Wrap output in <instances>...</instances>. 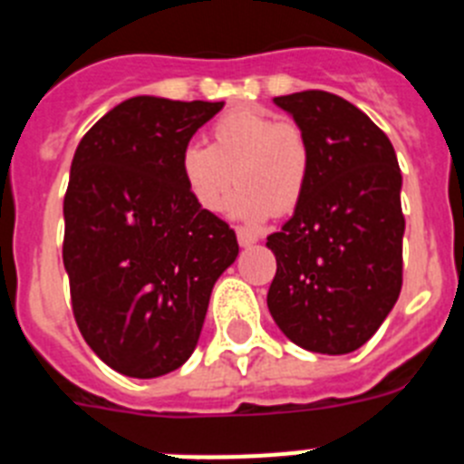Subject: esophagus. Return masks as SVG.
Here are the masks:
<instances>
[{
	"label": "esophagus",
	"instance_id": "obj_1",
	"mask_svg": "<svg viewBox=\"0 0 464 464\" xmlns=\"http://www.w3.org/2000/svg\"><path fill=\"white\" fill-rule=\"evenodd\" d=\"M237 239H239V246H253V244H257V239H260V235H257V232H253V229H248V227H239L237 229Z\"/></svg>",
	"mask_w": 464,
	"mask_h": 464
}]
</instances>
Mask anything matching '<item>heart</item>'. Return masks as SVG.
Here are the masks:
<instances>
[{"mask_svg":"<svg viewBox=\"0 0 464 464\" xmlns=\"http://www.w3.org/2000/svg\"><path fill=\"white\" fill-rule=\"evenodd\" d=\"M311 149L302 127L262 109H237L211 125V143H188L179 174L192 202L218 213L232 188L229 213L257 225L272 211L290 213L306 190Z\"/></svg>","mask_w":464,"mask_h":464,"instance_id":"b5f03b06","label":"heart"}]
</instances>
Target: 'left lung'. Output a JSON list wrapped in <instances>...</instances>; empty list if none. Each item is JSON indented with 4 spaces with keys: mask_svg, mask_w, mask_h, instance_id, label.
<instances>
[{
    "mask_svg": "<svg viewBox=\"0 0 464 464\" xmlns=\"http://www.w3.org/2000/svg\"><path fill=\"white\" fill-rule=\"evenodd\" d=\"M311 149L293 218L267 237L276 276L267 306L278 330L311 353L370 342L401 290V174L391 139L358 106L323 90L274 97Z\"/></svg>",
    "mask_w": 464,
    "mask_h": 464,
    "instance_id": "obj_1",
    "label": "left lung"
}]
</instances>
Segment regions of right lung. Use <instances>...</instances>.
Segmentation results:
<instances>
[{
  "label": "right lung",
  "mask_w": 464,
  "mask_h": 464,
  "mask_svg": "<svg viewBox=\"0 0 464 464\" xmlns=\"http://www.w3.org/2000/svg\"><path fill=\"white\" fill-rule=\"evenodd\" d=\"M223 102L139 94L81 139L64 195L63 260L81 334L111 370L155 379L192 355L211 290L237 260L235 229L179 174Z\"/></svg>",
  "instance_id": "right-lung-1"
}]
</instances>
